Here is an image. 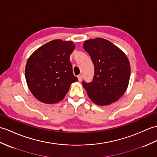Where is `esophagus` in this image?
<instances>
[{"label":"esophagus","instance_id":"esophagus-1","mask_svg":"<svg viewBox=\"0 0 157 157\" xmlns=\"http://www.w3.org/2000/svg\"><path fill=\"white\" fill-rule=\"evenodd\" d=\"M78 78L79 82H81L82 80V78H83V76H82V74H80V75H78Z\"/></svg>","mask_w":157,"mask_h":157}]
</instances>
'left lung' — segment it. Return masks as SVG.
Returning <instances> with one entry per match:
<instances>
[{"instance_id": "1", "label": "left lung", "mask_w": 157, "mask_h": 157, "mask_svg": "<svg viewBox=\"0 0 157 157\" xmlns=\"http://www.w3.org/2000/svg\"><path fill=\"white\" fill-rule=\"evenodd\" d=\"M83 47L94 65L92 81L82 82L89 98L100 105L117 101L126 92L130 79V66L126 56L102 38L87 40Z\"/></svg>"}]
</instances>
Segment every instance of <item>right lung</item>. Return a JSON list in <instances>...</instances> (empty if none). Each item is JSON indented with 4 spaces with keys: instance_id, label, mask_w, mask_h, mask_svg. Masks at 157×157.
<instances>
[{
    "instance_id": "add662e5",
    "label": "right lung",
    "mask_w": 157,
    "mask_h": 157,
    "mask_svg": "<svg viewBox=\"0 0 157 157\" xmlns=\"http://www.w3.org/2000/svg\"><path fill=\"white\" fill-rule=\"evenodd\" d=\"M74 49L71 41L53 40L39 47L29 58L25 78L38 100L57 103L63 99L71 83L78 81L70 59Z\"/></svg>"
}]
</instances>
